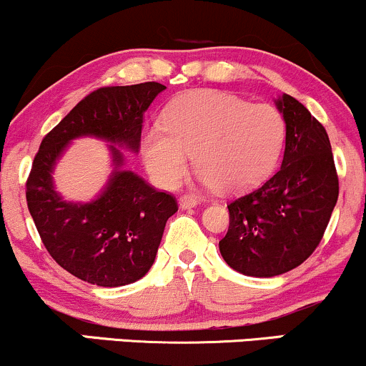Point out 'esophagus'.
<instances>
[{
	"label": "esophagus",
	"instance_id": "obj_1",
	"mask_svg": "<svg viewBox=\"0 0 366 366\" xmlns=\"http://www.w3.org/2000/svg\"><path fill=\"white\" fill-rule=\"evenodd\" d=\"M197 203H199V199H197V197L192 196V194H184V196H180V199H179V207L182 209L194 208Z\"/></svg>",
	"mask_w": 366,
	"mask_h": 366
}]
</instances>
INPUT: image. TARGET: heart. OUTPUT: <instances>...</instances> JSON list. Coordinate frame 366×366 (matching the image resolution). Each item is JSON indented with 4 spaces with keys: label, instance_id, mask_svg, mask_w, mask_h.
Returning a JSON list of instances; mask_svg holds the SVG:
<instances>
[{
    "label": "heart",
    "instance_id": "1",
    "mask_svg": "<svg viewBox=\"0 0 366 366\" xmlns=\"http://www.w3.org/2000/svg\"><path fill=\"white\" fill-rule=\"evenodd\" d=\"M284 137V120L275 108L247 104L225 92L194 91L170 104L163 125L144 130L141 149L159 186H177L194 154L207 186L241 192L270 174Z\"/></svg>",
    "mask_w": 366,
    "mask_h": 366
}]
</instances>
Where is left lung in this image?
I'll return each mask as SVG.
<instances>
[{
  "label": "left lung",
  "instance_id": "left-lung-1",
  "mask_svg": "<svg viewBox=\"0 0 366 366\" xmlns=\"http://www.w3.org/2000/svg\"><path fill=\"white\" fill-rule=\"evenodd\" d=\"M277 108L285 122L282 165L227 204L229 230L218 242L227 264L251 277L300 267L320 244L339 196L327 130L292 96L277 99Z\"/></svg>",
  "mask_w": 366,
  "mask_h": 366
}]
</instances>
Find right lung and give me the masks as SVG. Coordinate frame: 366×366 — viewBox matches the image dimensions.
I'll list each match as a JSON object with an SVG mask.
<instances>
[{
  "label": "right lung",
  "mask_w": 366,
  "mask_h": 366,
  "mask_svg": "<svg viewBox=\"0 0 366 366\" xmlns=\"http://www.w3.org/2000/svg\"><path fill=\"white\" fill-rule=\"evenodd\" d=\"M163 89L159 82L99 87L46 134L36 153L25 182L29 212L51 258L77 279L102 287L139 280L153 264L167 220L179 207L175 196L122 170L124 158L115 146H110L115 172L92 203H66L54 192V163L81 136L139 149L142 113Z\"/></svg>",
  "instance_id": "obj_1"
}]
</instances>
